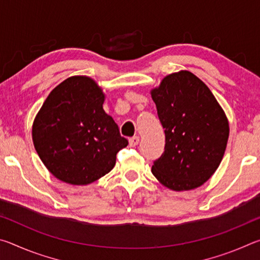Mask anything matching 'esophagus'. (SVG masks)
Listing matches in <instances>:
<instances>
[{"label":"esophagus","mask_w":260,"mask_h":260,"mask_svg":"<svg viewBox=\"0 0 260 260\" xmlns=\"http://www.w3.org/2000/svg\"><path fill=\"white\" fill-rule=\"evenodd\" d=\"M140 142V138L139 136H133V138L129 139V146L131 147H136Z\"/></svg>","instance_id":"1"}]
</instances>
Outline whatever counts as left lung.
<instances>
[{"mask_svg":"<svg viewBox=\"0 0 260 260\" xmlns=\"http://www.w3.org/2000/svg\"><path fill=\"white\" fill-rule=\"evenodd\" d=\"M165 132L162 155L151 172L175 191L191 190L212 177L226 150L230 125L209 87L189 71L169 74L151 90Z\"/></svg>","mask_w":260,"mask_h":260,"instance_id":"1","label":"left lung"}]
</instances>
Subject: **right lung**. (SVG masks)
Listing matches in <instances>:
<instances>
[{
  "instance_id": "add662e5",
  "label": "right lung",
  "mask_w": 260,
  "mask_h": 260,
  "mask_svg": "<svg viewBox=\"0 0 260 260\" xmlns=\"http://www.w3.org/2000/svg\"><path fill=\"white\" fill-rule=\"evenodd\" d=\"M104 99L93 79L74 76L51 90L35 117V150L60 181H96L113 169L117 152L128 144L103 110Z\"/></svg>"
}]
</instances>
